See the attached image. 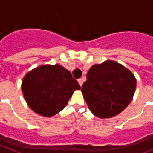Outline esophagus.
<instances>
[{
	"label": "esophagus",
	"mask_w": 153,
	"mask_h": 153,
	"mask_svg": "<svg viewBox=\"0 0 153 153\" xmlns=\"http://www.w3.org/2000/svg\"><path fill=\"white\" fill-rule=\"evenodd\" d=\"M78 83H79V84L80 85V86H82V85H83V79H78Z\"/></svg>",
	"instance_id": "34e87169"
}]
</instances>
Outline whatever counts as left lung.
<instances>
[{
	"instance_id": "left-lung-1",
	"label": "left lung",
	"mask_w": 153,
	"mask_h": 153,
	"mask_svg": "<svg viewBox=\"0 0 153 153\" xmlns=\"http://www.w3.org/2000/svg\"><path fill=\"white\" fill-rule=\"evenodd\" d=\"M136 80L128 69L107 60L93 65L81 91L89 109L100 118L115 117L132 101Z\"/></svg>"
}]
</instances>
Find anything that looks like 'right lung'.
I'll return each instance as SVG.
<instances>
[{"label":"right lung","instance_id":"right-lung-1","mask_svg":"<svg viewBox=\"0 0 153 153\" xmlns=\"http://www.w3.org/2000/svg\"><path fill=\"white\" fill-rule=\"evenodd\" d=\"M21 88L33 111L51 117L61 111L80 86L70 71L55 64L43 65L30 71L23 79Z\"/></svg>","mask_w":153,"mask_h":153}]
</instances>
